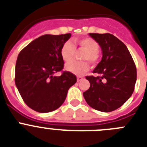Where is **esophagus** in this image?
<instances>
[{
  "mask_svg": "<svg viewBox=\"0 0 147 147\" xmlns=\"http://www.w3.org/2000/svg\"><path fill=\"white\" fill-rule=\"evenodd\" d=\"M83 77L78 76V78H77V81H78V82H80V81H81V80H83Z\"/></svg>",
  "mask_w": 147,
  "mask_h": 147,
  "instance_id": "esophagus-1",
  "label": "esophagus"
}]
</instances>
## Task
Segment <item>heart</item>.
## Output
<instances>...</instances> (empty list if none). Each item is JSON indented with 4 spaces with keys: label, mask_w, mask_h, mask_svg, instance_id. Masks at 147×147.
<instances>
[{
    "label": "heart",
    "mask_w": 147,
    "mask_h": 147,
    "mask_svg": "<svg viewBox=\"0 0 147 147\" xmlns=\"http://www.w3.org/2000/svg\"><path fill=\"white\" fill-rule=\"evenodd\" d=\"M75 46H78L80 49L85 51L83 56V60L88 61L90 64L95 65L100 60L98 42L92 38H83L75 39ZM71 42H66L61 48V55L65 62H69L73 59L75 53V47ZM66 69L68 72L76 75H82L85 74L89 69L88 63L86 61H73L66 65Z\"/></svg>",
    "instance_id": "b5f03b06"
}]
</instances>
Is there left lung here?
I'll list each match as a JSON object with an SVG mask.
<instances>
[{"instance_id":"8db88e82","label":"left lung","mask_w":147,"mask_h":147,"mask_svg":"<svg viewBox=\"0 0 147 147\" xmlns=\"http://www.w3.org/2000/svg\"><path fill=\"white\" fill-rule=\"evenodd\" d=\"M102 51L101 61L94 69L98 76H86L90 87L83 92L88 105L102 112L120 108L133 93L137 71L130 53L111 34H89Z\"/></svg>"}]
</instances>
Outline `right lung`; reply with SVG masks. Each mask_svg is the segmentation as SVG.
I'll return each instance as SVG.
<instances>
[{
    "label": "right lung",
    "instance_id": "1",
    "mask_svg": "<svg viewBox=\"0 0 147 147\" xmlns=\"http://www.w3.org/2000/svg\"><path fill=\"white\" fill-rule=\"evenodd\" d=\"M71 34H46L34 39L22 49L16 62L15 80L22 100L35 111L47 113L64 103L69 88L77 81L76 76L63 71L62 45ZM61 71L60 76H55Z\"/></svg>",
    "mask_w": 147,
    "mask_h": 147
}]
</instances>
